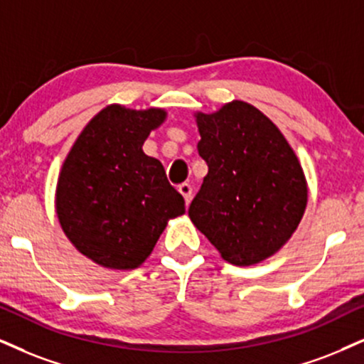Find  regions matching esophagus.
Listing matches in <instances>:
<instances>
[{
    "instance_id": "34e87169",
    "label": "esophagus",
    "mask_w": 364,
    "mask_h": 364,
    "mask_svg": "<svg viewBox=\"0 0 364 364\" xmlns=\"http://www.w3.org/2000/svg\"><path fill=\"white\" fill-rule=\"evenodd\" d=\"M178 192H181V194L183 196V199H186V204H189L191 203V197H192L191 183H187V182L181 183V186H178Z\"/></svg>"
}]
</instances>
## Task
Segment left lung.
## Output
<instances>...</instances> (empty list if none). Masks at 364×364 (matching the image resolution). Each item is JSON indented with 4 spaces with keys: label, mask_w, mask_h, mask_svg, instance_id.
Masks as SVG:
<instances>
[{
    "label": "left lung",
    "mask_w": 364,
    "mask_h": 364,
    "mask_svg": "<svg viewBox=\"0 0 364 364\" xmlns=\"http://www.w3.org/2000/svg\"><path fill=\"white\" fill-rule=\"evenodd\" d=\"M208 175L189 208L194 226L236 267L270 258L290 240L307 205V181L277 124L245 101L196 113Z\"/></svg>",
    "instance_id": "1"
}]
</instances>
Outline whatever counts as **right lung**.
<instances>
[{"instance_id": "obj_1", "label": "right lung", "mask_w": 364, "mask_h": 364, "mask_svg": "<svg viewBox=\"0 0 364 364\" xmlns=\"http://www.w3.org/2000/svg\"><path fill=\"white\" fill-rule=\"evenodd\" d=\"M167 119L161 107L109 105L74 141L58 173L55 210L77 251L109 270H134L170 219L186 213L160 160L143 143Z\"/></svg>"}]
</instances>
